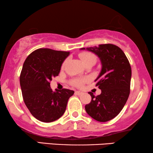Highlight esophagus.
<instances>
[{"label":"esophagus","mask_w":153,"mask_h":153,"mask_svg":"<svg viewBox=\"0 0 153 153\" xmlns=\"http://www.w3.org/2000/svg\"><path fill=\"white\" fill-rule=\"evenodd\" d=\"M83 92H81V91H75V94H76V95H83Z\"/></svg>","instance_id":"obj_1"}]
</instances>
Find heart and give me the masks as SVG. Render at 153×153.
Instances as JSON below:
<instances>
[{
	"mask_svg": "<svg viewBox=\"0 0 153 153\" xmlns=\"http://www.w3.org/2000/svg\"><path fill=\"white\" fill-rule=\"evenodd\" d=\"M79 58H81V61L83 63V65L87 63L88 62H95L96 61V57L93 55V53H90V52H82L79 54ZM66 63V60L62 64V67H63ZM87 81L86 79H74L72 81V84L76 85L77 87H81V85L83 84V83Z\"/></svg>",
	"mask_w": 153,
	"mask_h": 153,
	"instance_id": "b5f03b06",
	"label": "heart"
}]
</instances>
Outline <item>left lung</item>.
Instances as JSON below:
<instances>
[{"instance_id": "obj_1", "label": "left lung", "mask_w": 153, "mask_h": 153, "mask_svg": "<svg viewBox=\"0 0 153 153\" xmlns=\"http://www.w3.org/2000/svg\"><path fill=\"white\" fill-rule=\"evenodd\" d=\"M86 50L97 55L101 62V72L95 81L102 93L95 97L89 92L92 100L85 109L95 120L106 122L118 116L126 104L130 92L131 66L124 52L114 45H100Z\"/></svg>"}]
</instances>
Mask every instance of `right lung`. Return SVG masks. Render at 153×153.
<instances>
[{"mask_svg":"<svg viewBox=\"0 0 153 153\" xmlns=\"http://www.w3.org/2000/svg\"><path fill=\"white\" fill-rule=\"evenodd\" d=\"M69 51L39 49L25 60L20 75V85L25 104L35 118L51 123L65 111L68 101L74 92L69 89L53 91L52 77L58 76Z\"/></svg>","mask_w":153,"mask_h":153,"instance_id":"right-lung-1","label":"right lung"}]
</instances>
